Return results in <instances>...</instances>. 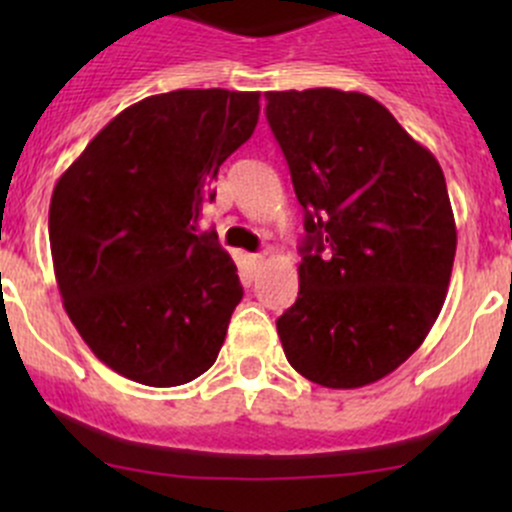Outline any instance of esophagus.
Returning <instances> with one entry per match:
<instances>
[{"label": "esophagus", "mask_w": 512, "mask_h": 512, "mask_svg": "<svg viewBox=\"0 0 512 512\" xmlns=\"http://www.w3.org/2000/svg\"><path fill=\"white\" fill-rule=\"evenodd\" d=\"M250 262H252V265H255V267H260L262 262H265V255H250Z\"/></svg>", "instance_id": "1"}]
</instances>
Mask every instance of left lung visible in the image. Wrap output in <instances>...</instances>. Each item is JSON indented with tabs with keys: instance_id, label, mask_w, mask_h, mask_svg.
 I'll return each mask as SVG.
<instances>
[{
	"instance_id": "obj_1",
	"label": "left lung",
	"mask_w": 512,
	"mask_h": 512,
	"mask_svg": "<svg viewBox=\"0 0 512 512\" xmlns=\"http://www.w3.org/2000/svg\"><path fill=\"white\" fill-rule=\"evenodd\" d=\"M265 98L307 230L282 349L319 386L374 384L421 347L446 299L456 220L443 170L359 91Z\"/></svg>"
}]
</instances>
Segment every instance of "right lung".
<instances>
[{
    "label": "right lung",
    "mask_w": 512,
    "mask_h": 512,
    "mask_svg": "<svg viewBox=\"0 0 512 512\" xmlns=\"http://www.w3.org/2000/svg\"><path fill=\"white\" fill-rule=\"evenodd\" d=\"M257 118V91L148 96L56 180L49 245L64 309L91 352L126 379L180 386L218 359L242 287L198 220L220 165Z\"/></svg>",
    "instance_id": "add662e5"
}]
</instances>
